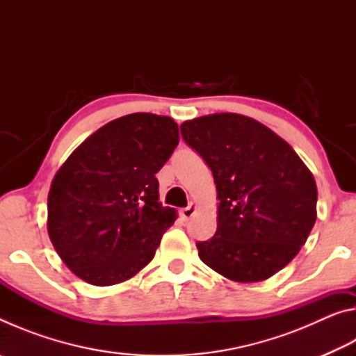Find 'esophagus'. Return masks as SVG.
<instances>
[{
  "label": "esophagus",
  "instance_id": "34e87169",
  "mask_svg": "<svg viewBox=\"0 0 356 356\" xmlns=\"http://www.w3.org/2000/svg\"><path fill=\"white\" fill-rule=\"evenodd\" d=\"M195 213H196V206L191 202L188 207H185V209L182 210V212H180V216H182L184 221H188Z\"/></svg>",
  "mask_w": 356,
  "mask_h": 356
}]
</instances>
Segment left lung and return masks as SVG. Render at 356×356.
Returning <instances> with one entry per match:
<instances>
[{
    "instance_id": "obj_1",
    "label": "left lung",
    "mask_w": 356,
    "mask_h": 356,
    "mask_svg": "<svg viewBox=\"0 0 356 356\" xmlns=\"http://www.w3.org/2000/svg\"><path fill=\"white\" fill-rule=\"evenodd\" d=\"M185 143L212 170L218 226L197 254L225 278L257 282L298 254L317 218V186L297 152L256 119L216 113L185 120Z\"/></svg>"
}]
</instances>
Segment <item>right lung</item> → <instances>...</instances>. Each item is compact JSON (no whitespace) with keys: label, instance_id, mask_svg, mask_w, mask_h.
<instances>
[{"label":"right lung","instance_id":"right-lung-1","mask_svg":"<svg viewBox=\"0 0 356 356\" xmlns=\"http://www.w3.org/2000/svg\"><path fill=\"white\" fill-rule=\"evenodd\" d=\"M179 144L170 116L134 113L86 138L48 193L47 229L63 262L92 286L127 281L152 261L176 210L159 201L161 170Z\"/></svg>","mask_w":356,"mask_h":356}]
</instances>
